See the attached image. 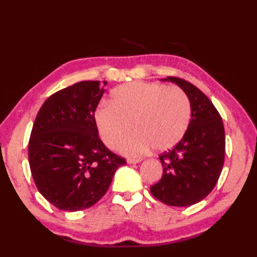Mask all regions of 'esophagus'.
<instances>
[{
  "label": "esophagus",
  "mask_w": 257,
  "mask_h": 257,
  "mask_svg": "<svg viewBox=\"0 0 257 257\" xmlns=\"http://www.w3.org/2000/svg\"><path fill=\"white\" fill-rule=\"evenodd\" d=\"M141 161V159H128L127 163L129 165H134V163H139Z\"/></svg>",
  "instance_id": "obj_1"
}]
</instances>
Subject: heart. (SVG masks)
Here are the masks:
<instances>
[{
  "instance_id": "obj_1",
  "label": "heart",
  "mask_w": 257,
  "mask_h": 257,
  "mask_svg": "<svg viewBox=\"0 0 257 257\" xmlns=\"http://www.w3.org/2000/svg\"><path fill=\"white\" fill-rule=\"evenodd\" d=\"M94 118L100 139L110 149L117 148L132 124L136 133L120 151L137 157L152 147L165 151L178 145L189 128L191 103L178 87L134 81L114 88L111 102H100Z\"/></svg>"
}]
</instances>
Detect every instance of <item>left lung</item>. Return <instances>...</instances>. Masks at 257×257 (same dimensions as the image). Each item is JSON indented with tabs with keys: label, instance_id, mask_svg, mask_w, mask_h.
<instances>
[{
	"label": "left lung",
	"instance_id": "left-lung-1",
	"mask_svg": "<svg viewBox=\"0 0 257 257\" xmlns=\"http://www.w3.org/2000/svg\"><path fill=\"white\" fill-rule=\"evenodd\" d=\"M162 80L177 84L187 94L191 120L182 140L160 155L162 178L150 191L167 205H193L211 192L220 178L225 155L224 127L212 101L194 85L178 77Z\"/></svg>",
	"mask_w": 257,
	"mask_h": 257
}]
</instances>
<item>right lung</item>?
Wrapping results in <instances>:
<instances>
[{
    "label": "right lung",
    "mask_w": 257,
    "mask_h": 257,
    "mask_svg": "<svg viewBox=\"0 0 257 257\" xmlns=\"http://www.w3.org/2000/svg\"><path fill=\"white\" fill-rule=\"evenodd\" d=\"M107 81L85 80L43 103L33 124L29 161L37 190L57 209L81 211L99 201L125 165L98 137L94 113Z\"/></svg>",
    "instance_id": "right-lung-1"
}]
</instances>
